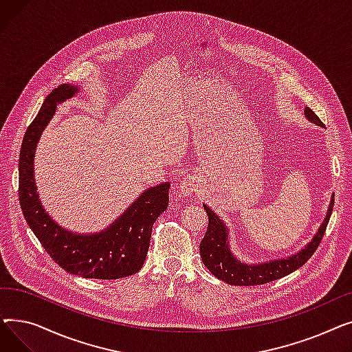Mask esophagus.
Returning <instances> with one entry per match:
<instances>
[{"instance_id":"1","label":"esophagus","mask_w":352,"mask_h":352,"mask_svg":"<svg viewBox=\"0 0 352 352\" xmlns=\"http://www.w3.org/2000/svg\"><path fill=\"white\" fill-rule=\"evenodd\" d=\"M179 190L184 195H191L195 190H197V181L192 177H187L184 178L179 182Z\"/></svg>"}]
</instances>
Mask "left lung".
<instances>
[{"instance_id":"1","label":"left lung","mask_w":352,"mask_h":352,"mask_svg":"<svg viewBox=\"0 0 352 352\" xmlns=\"http://www.w3.org/2000/svg\"><path fill=\"white\" fill-rule=\"evenodd\" d=\"M305 116L309 121L324 126L322 121L309 107L305 108ZM332 208H334V197L331 199L327 217L324 219L322 226L320 227L317 235L314 236L312 241L298 254L287 258V260L270 261L267 264H258V265H247V264L239 263L231 254L227 243L228 232L226 226L223 224V221H221L207 206H204V210L208 215V228H207L206 236L202 238V241L199 244V254L202 258V263H204V265L211 271L214 276H217L218 280H223L231 285L251 287V285H261V284H267L278 278H283V276L302 267L312 256V254L317 251L318 245L321 244V239L325 234Z\"/></svg>"}]
</instances>
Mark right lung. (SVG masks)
I'll return each mask as SVG.
<instances>
[{
  "instance_id": "obj_1",
  "label": "right lung",
  "mask_w": 352,
  "mask_h": 352,
  "mask_svg": "<svg viewBox=\"0 0 352 352\" xmlns=\"http://www.w3.org/2000/svg\"><path fill=\"white\" fill-rule=\"evenodd\" d=\"M77 87L60 85L45 98L38 114L28 125L18 162V198L27 224L63 270L96 280H118L133 275L144 265L150 248L153 226L168 206L170 184L142 192L114 226L101 234L76 235L58 227L43 210L34 181V151L57 102L76 94Z\"/></svg>"
}]
</instances>
